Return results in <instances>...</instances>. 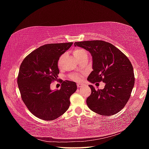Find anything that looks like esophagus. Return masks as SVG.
I'll list each match as a JSON object with an SVG mask.
<instances>
[{
  "instance_id": "esophagus-1",
  "label": "esophagus",
  "mask_w": 149,
  "mask_h": 149,
  "mask_svg": "<svg viewBox=\"0 0 149 149\" xmlns=\"http://www.w3.org/2000/svg\"><path fill=\"white\" fill-rule=\"evenodd\" d=\"M83 86H84V84H83V83H77V86H78V88H81V87Z\"/></svg>"
}]
</instances>
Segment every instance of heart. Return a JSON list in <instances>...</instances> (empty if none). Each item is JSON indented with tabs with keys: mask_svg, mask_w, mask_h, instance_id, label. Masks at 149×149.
I'll return each instance as SVG.
<instances>
[{
	"mask_svg": "<svg viewBox=\"0 0 149 149\" xmlns=\"http://www.w3.org/2000/svg\"><path fill=\"white\" fill-rule=\"evenodd\" d=\"M73 54L74 56L78 60L81 59V58H82L83 57H84L85 56H87L86 52L84 49H83V48H76V49H74L73 52ZM63 58V56H61L59 59V61H58V66H60L61 62ZM71 78L72 79L76 80V81L79 79V77L78 76V75H77V74L71 75Z\"/></svg>",
	"mask_w": 149,
	"mask_h": 149,
	"instance_id": "obj_1",
	"label": "heart"
}]
</instances>
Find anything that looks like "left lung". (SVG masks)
Wrapping results in <instances>:
<instances>
[{
    "label": "left lung",
    "mask_w": 149,
    "mask_h": 149,
    "mask_svg": "<svg viewBox=\"0 0 149 149\" xmlns=\"http://www.w3.org/2000/svg\"><path fill=\"white\" fill-rule=\"evenodd\" d=\"M74 46L88 51L93 58V71L88 81L105 83L103 89L89 85L91 94L86 100L88 107L102 116L114 115L128 102L134 86L132 65L128 58L113 45L102 40L75 42Z\"/></svg>",
    "instance_id": "left-lung-1"
}]
</instances>
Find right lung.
I'll use <instances>...</instances> for the list:
<instances>
[{"label": "right lung", "mask_w": 149, "mask_h": 149, "mask_svg": "<svg viewBox=\"0 0 149 149\" xmlns=\"http://www.w3.org/2000/svg\"><path fill=\"white\" fill-rule=\"evenodd\" d=\"M73 42L41 46L26 56L20 66L17 83L22 101L39 119L52 120L68 110L70 97L77 89L75 82L65 81L60 89L52 91L50 84L57 80L58 61Z\"/></svg>", "instance_id": "add662e5"}]
</instances>
